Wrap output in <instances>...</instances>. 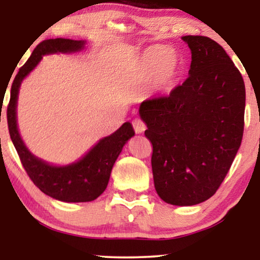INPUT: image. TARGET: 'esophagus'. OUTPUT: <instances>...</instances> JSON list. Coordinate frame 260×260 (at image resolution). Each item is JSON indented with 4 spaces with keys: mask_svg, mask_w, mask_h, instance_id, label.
Returning a JSON list of instances; mask_svg holds the SVG:
<instances>
[{
    "mask_svg": "<svg viewBox=\"0 0 260 260\" xmlns=\"http://www.w3.org/2000/svg\"><path fill=\"white\" fill-rule=\"evenodd\" d=\"M133 126L136 134H143L145 129H147V125H145V123L142 119H134Z\"/></svg>",
    "mask_w": 260,
    "mask_h": 260,
    "instance_id": "esophagus-1",
    "label": "esophagus"
}]
</instances>
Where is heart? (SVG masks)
Masks as SVG:
<instances>
[{
    "instance_id": "1",
    "label": "heart",
    "mask_w": 260,
    "mask_h": 260,
    "mask_svg": "<svg viewBox=\"0 0 260 260\" xmlns=\"http://www.w3.org/2000/svg\"><path fill=\"white\" fill-rule=\"evenodd\" d=\"M180 71V58L176 53L168 51L163 46L149 48L143 55L142 74L145 78L156 76L159 88L172 86Z\"/></svg>"
}]
</instances>
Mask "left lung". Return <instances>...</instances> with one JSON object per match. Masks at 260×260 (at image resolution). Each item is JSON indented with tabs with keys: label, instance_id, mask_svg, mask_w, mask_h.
I'll list each match as a JSON object with an SVG mask.
<instances>
[{
	"label": "left lung",
	"instance_id": "left-lung-1",
	"mask_svg": "<svg viewBox=\"0 0 260 260\" xmlns=\"http://www.w3.org/2000/svg\"><path fill=\"white\" fill-rule=\"evenodd\" d=\"M189 77L169 95L147 99L140 116L152 144L155 189L167 204L193 206L215 194L244 134L245 84L218 42L186 35Z\"/></svg>",
	"mask_w": 260,
	"mask_h": 260
}]
</instances>
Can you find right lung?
Returning a JSON list of instances; mask_svg holds the SVG:
<instances>
[{
    "mask_svg": "<svg viewBox=\"0 0 260 260\" xmlns=\"http://www.w3.org/2000/svg\"><path fill=\"white\" fill-rule=\"evenodd\" d=\"M84 47L85 41L61 38L40 42L15 76L7 108L10 138L29 179L42 193L63 202L93 201L103 194L108 187L110 174L117 157L124 144L135 135L133 125L129 122L124 123L112 135L102 138L79 161L62 167L52 166L35 157L24 145L16 120L17 95L22 80L35 69L44 55L79 52Z\"/></svg>",
    "mask_w": 260,
    "mask_h": 260,
    "instance_id": "obj_1",
    "label": "right lung"
}]
</instances>
